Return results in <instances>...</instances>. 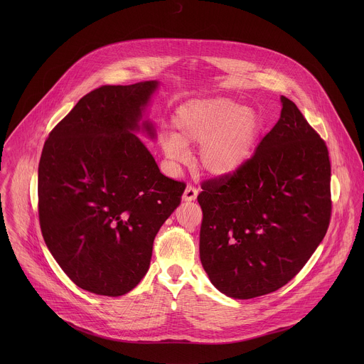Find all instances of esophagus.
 Instances as JSON below:
<instances>
[{
    "label": "esophagus",
    "instance_id": "1",
    "mask_svg": "<svg viewBox=\"0 0 364 364\" xmlns=\"http://www.w3.org/2000/svg\"><path fill=\"white\" fill-rule=\"evenodd\" d=\"M198 193H199V191H198L196 186L188 185L186 189H185V192H183V200L192 202V200H195V199L198 198Z\"/></svg>",
    "mask_w": 364,
    "mask_h": 364
}]
</instances>
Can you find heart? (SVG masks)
<instances>
[{"label":"heart","instance_id":"heart-1","mask_svg":"<svg viewBox=\"0 0 364 364\" xmlns=\"http://www.w3.org/2000/svg\"><path fill=\"white\" fill-rule=\"evenodd\" d=\"M175 134H165L166 156L182 164L186 144L200 146L198 162L210 175L224 176L238 171L254 153L260 133L259 116L231 100H198L182 105L173 116Z\"/></svg>","mask_w":364,"mask_h":364}]
</instances>
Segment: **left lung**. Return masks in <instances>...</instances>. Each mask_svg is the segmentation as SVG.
Returning a JSON list of instances; mask_svg holds the SVG:
<instances>
[{
	"mask_svg": "<svg viewBox=\"0 0 364 364\" xmlns=\"http://www.w3.org/2000/svg\"><path fill=\"white\" fill-rule=\"evenodd\" d=\"M238 171L202 183L200 260L225 296L248 300L287 284L323 240L332 211L325 141L294 102Z\"/></svg>",
	"mask_w": 364,
	"mask_h": 364,
	"instance_id": "left-lung-1",
	"label": "left lung"
}]
</instances>
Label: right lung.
I'll return each instance as SVG.
<instances>
[{
	"label": "right lung",
	"mask_w": 364,
	"mask_h": 364,
	"mask_svg": "<svg viewBox=\"0 0 364 364\" xmlns=\"http://www.w3.org/2000/svg\"><path fill=\"white\" fill-rule=\"evenodd\" d=\"M156 81L102 85L57 123L39 162L45 242L81 289L117 297L149 270L158 230L181 205L183 182L162 175L133 133ZM154 137L150 122L143 123Z\"/></svg>",
	"instance_id": "1"
}]
</instances>
